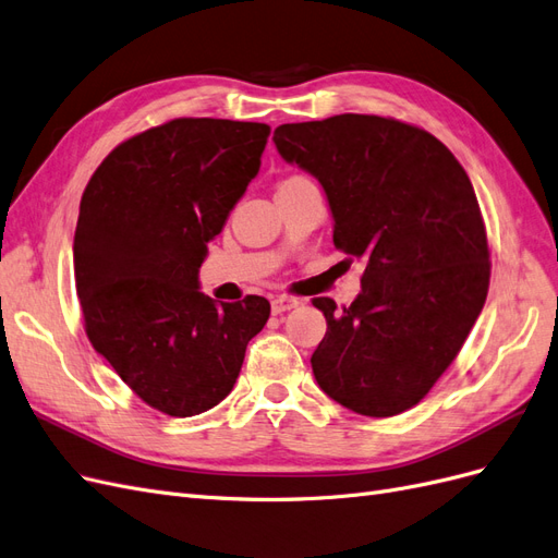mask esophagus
Listing matches in <instances>:
<instances>
[{
	"label": "esophagus",
	"instance_id": "1",
	"mask_svg": "<svg viewBox=\"0 0 558 558\" xmlns=\"http://www.w3.org/2000/svg\"><path fill=\"white\" fill-rule=\"evenodd\" d=\"M300 305V300L293 295H277L272 300V314H283V312H291Z\"/></svg>",
	"mask_w": 558,
	"mask_h": 558
}]
</instances>
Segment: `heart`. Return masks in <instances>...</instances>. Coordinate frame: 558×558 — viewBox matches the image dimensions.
Returning a JSON list of instances; mask_svg holds the SVG:
<instances>
[{
    "label": "heart",
    "mask_w": 558,
    "mask_h": 558,
    "mask_svg": "<svg viewBox=\"0 0 558 558\" xmlns=\"http://www.w3.org/2000/svg\"><path fill=\"white\" fill-rule=\"evenodd\" d=\"M289 179H295V177H289ZM289 179H286V181H289Z\"/></svg>",
    "instance_id": "1"
}]
</instances>
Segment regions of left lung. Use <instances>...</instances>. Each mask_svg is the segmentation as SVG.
Masks as SVG:
<instances>
[{"label":"left lung","mask_w":558,"mask_h":558,"mask_svg":"<svg viewBox=\"0 0 558 558\" xmlns=\"http://www.w3.org/2000/svg\"><path fill=\"white\" fill-rule=\"evenodd\" d=\"M283 160L314 174L332 242L361 258V295L314 298L326 337L318 386L363 416H396L459 356L488 293L492 251L472 183L451 150L398 118L340 113L275 130Z\"/></svg>","instance_id":"obj_1"}]
</instances>
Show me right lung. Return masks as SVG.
Here are the masks:
<instances>
[{
    "label": "right lung",
    "mask_w": 558,
    "mask_h": 558,
    "mask_svg": "<svg viewBox=\"0 0 558 558\" xmlns=\"http://www.w3.org/2000/svg\"><path fill=\"white\" fill-rule=\"evenodd\" d=\"M269 125L172 118L118 144L81 197L74 277L83 328L148 408L195 416L240 377L269 302L197 289L207 242L258 174Z\"/></svg>",
    "instance_id": "obj_1"
}]
</instances>
